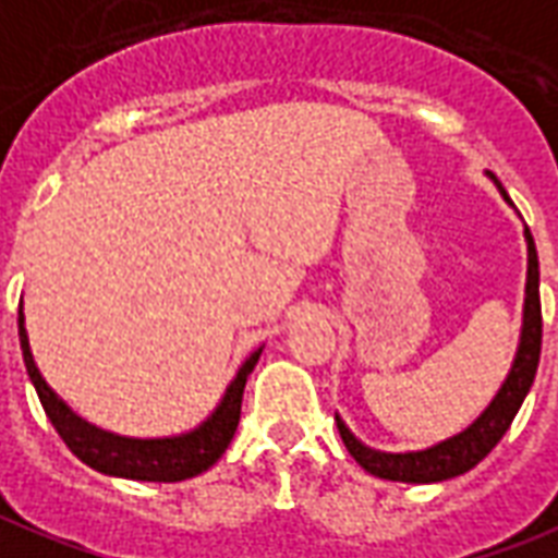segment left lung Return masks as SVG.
I'll list each match as a JSON object with an SVG mask.
<instances>
[{
    "instance_id": "obj_1",
    "label": "left lung",
    "mask_w": 558,
    "mask_h": 558,
    "mask_svg": "<svg viewBox=\"0 0 558 558\" xmlns=\"http://www.w3.org/2000/svg\"><path fill=\"white\" fill-rule=\"evenodd\" d=\"M496 186H499V193L506 195L499 181H496ZM526 250H530V270H526L523 332H520L518 356H514V365H511L502 389L496 392L494 401L487 404L485 413L475 418L470 428L461 430L458 437H449V440L430 446L425 451H404V454L374 451L356 440L351 430H348V425L336 416L341 440H344L348 451L353 454V461L360 463L365 473L377 475V478H389V482H413V485L446 482V478H454V475H463L466 470H473L478 461H485L496 442L502 440V434L511 428V422L518 416L520 404H523V398H526L532 380H535L541 360L538 252H535V240H532L530 229H526Z\"/></svg>"
}]
</instances>
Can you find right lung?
<instances>
[{
	"label": "right lung",
	"mask_w": 558,
	"mask_h": 558,
	"mask_svg": "<svg viewBox=\"0 0 558 558\" xmlns=\"http://www.w3.org/2000/svg\"><path fill=\"white\" fill-rule=\"evenodd\" d=\"M20 348H23V363H26L28 380L35 384L44 413L50 416L52 428L59 430L64 446L88 463L92 470L107 475H121V478H136V482H184L193 475L205 473L222 458L229 449L231 437L240 422V401H243V386L252 374L262 348L252 353L246 363L240 365L238 377L231 380L219 408L190 434L181 437H162V440H136V437H118L109 430H100L88 425L85 418L73 413L62 398L52 392L47 380L40 377L38 365L28 351V336L23 327V312L17 318Z\"/></svg>",
	"instance_id": "add662e5"
}]
</instances>
